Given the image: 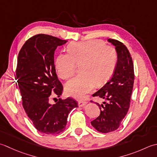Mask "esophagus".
I'll list each match as a JSON object with an SVG mask.
<instances>
[{"label": "esophagus", "mask_w": 157, "mask_h": 157, "mask_svg": "<svg viewBox=\"0 0 157 157\" xmlns=\"http://www.w3.org/2000/svg\"><path fill=\"white\" fill-rule=\"evenodd\" d=\"M78 106L79 107H83L85 106V105L87 104V101H78Z\"/></svg>", "instance_id": "obj_1"}]
</instances>
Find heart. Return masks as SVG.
Here are the masks:
<instances>
[{
    "label": "heart",
    "instance_id": "obj_1",
    "mask_svg": "<svg viewBox=\"0 0 157 157\" xmlns=\"http://www.w3.org/2000/svg\"><path fill=\"white\" fill-rule=\"evenodd\" d=\"M114 48L104 41L93 39L73 42L68 46V53H59L55 61L57 75L67 80L75 74L76 63H80L81 74L66 84V94L75 99H82L94 89L95 85H101L113 74L117 63Z\"/></svg>",
    "mask_w": 157,
    "mask_h": 157
}]
</instances>
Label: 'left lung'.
<instances>
[{
  "instance_id": "8db88e82",
  "label": "left lung",
  "mask_w": 157,
  "mask_h": 157,
  "mask_svg": "<svg viewBox=\"0 0 157 157\" xmlns=\"http://www.w3.org/2000/svg\"><path fill=\"white\" fill-rule=\"evenodd\" d=\"M108 41L115 47L117 65L111 78L93 94L104 100L101 104L96 102L100 114L91 122L101 133L114 132L119 127L129 110L134 82L133 64L129 50L119 40L108 38Z\"/></svg>"
}]
</instances>
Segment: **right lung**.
Returning <instances> with one entry per match:
<instances>
[{"label":"right lung","instance_id":"obj_1","mask_svg":"<svg viewBox=\"0 0 157 157\" xmlns=\"http://www.w3.org/2000/svg\"><path fill=\"white\" fill-rule=\"evenodd\" d=\"M67 40L39 34L29 38L17 57L16 79L22 104L35 128L41 133L55 135L62 132L69 113L77 108V101L68 98L50 103L53 92L59 97L63 86L57 78L54 53Z\"/></svg>","mask_w":157,"mask_h":157}]
</instances>
